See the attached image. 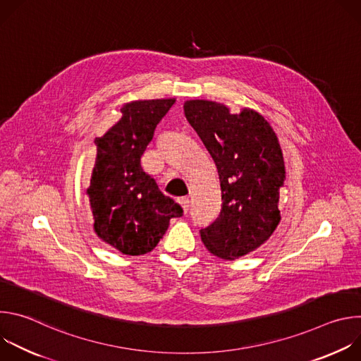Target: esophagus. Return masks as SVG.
<instances>
[{
    "instance_id": "1",
    "label": "esophagus",
    "mask_w": 361,
    "mask_h": 361,
    "mask_svg": "<svg viewBox=\"0 0 361 361\" xmlns=\"http://www.w3.org/2000/svg\"><path fill=\"white\" fill-rule=\"evenodd\" d=\"M178 202L181 204L183 210L187 213V212H188V209H190V198H188V197H181V198L178 200Z\"/></svg>"
}]
</instances>
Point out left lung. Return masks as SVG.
Here are the masks:
<instances>
[{"instance_id":"8db88e82","label":"left lung","mask_w":361,"mask_h":361,"mask_svg":"<svg viewBox=\"0 0 361 361\" xmlns=\"http://www.w3.org/2000/svg\"><path fill=\"white\" fill-rule=\"evenodd\" d=\"M184 114L213 157L221 185V212L200 231L207 250L235 260L264 244L277 228L286 167L279 138L257 111L231 114L221 102L188 99Z\"/></svg>"}]
</instances>
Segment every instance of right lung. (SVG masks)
I'll list each match as a JSON object with an SVG mask.
<instances>
[{
	"label": "right lung",
	"instance_id": "obj_1",
	"mask_svg": "<svg viewBox=\"0 0 361 361\" xmlns=\"http://www.w3.org/2000/svg\"><path fill=\"white\" fill-rule=\"evenodd\" d=\"M176 98L137 99L121 107V118L95 138L97 157L87 195L95 234L127 255L149 252L183 209L164 195L141 167V157Z\"/></svg>",
	"mask_w": 361,
	"mask_h": 361
}]
</instances>
